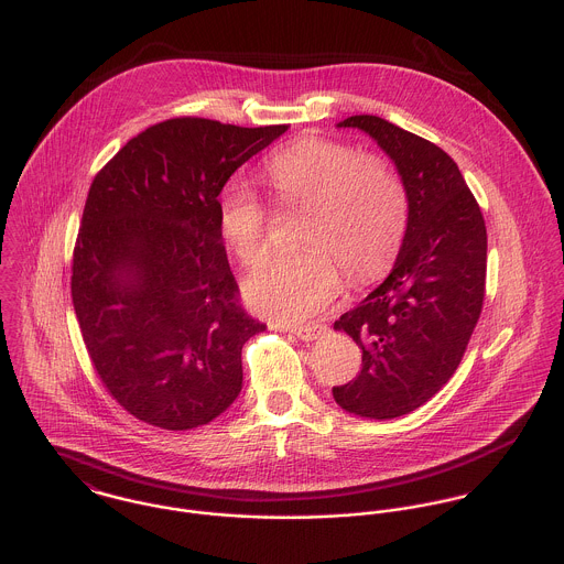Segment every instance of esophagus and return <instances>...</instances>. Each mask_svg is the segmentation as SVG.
Masks as SVG:
<instances>
[{
	"instance_id": "esophagus-1",
	"label": "esophagus",
	"mask_w": 564,
	"mask_h": 564,
	"mask_svg": "<svg viewBox=\"0 0 564 564\" xmlns=\"http://www.w3.org/2000/svg\"><path fill=\"white\" fill-rule=\"evenodd\" d=\"M291 335H295L297 339L302 341H315L322 333H324V326L322 324H313V326H300V328H286Z\"/></svg>"
}]
</instances>
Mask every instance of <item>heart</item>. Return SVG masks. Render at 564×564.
I'll use <instances>...</instances> for the list:
<instances>
[{"instance_id":"b5f03b06","label":"heart","mask_w":564,"mask_h":564,"mask_svg":"<svg viewBox=\"0 0 564 564\" xmlns=\"http://www.w3.org/2000/svg\"><path fill=\"white\" fill-rule=\"evenodd\" d=\"M264 175L289 205H306L300 245L258 269L245 284L249 306L269 319L300 324L330 306L350 282H370L395 260L409 223V200L398 173L376 155L324 135H302L278 147ZM218 231L242 267L269 253V209L242 184L218 198Z\"/></svg>"}]
</instances>
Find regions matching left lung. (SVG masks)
Returning <instances> with one entry per match:
<instances>
[{
	"instance_id": "left-lung-1",
	"label": "left lung",
	"mask_w": 564,
	"mask_h": 564,
	"mask_svg": "<svg viewBox=\"0 0 564 564\" xmlns=\"http://www.w3.org/2000/svg\"><path fill=\"white\" fill-rule=\"evenodd\" d=\"M368 133L406 189L409 223L393 269L335 322L364 350L337 404L370 420L404 415L455 375L486 293V223L457 164L435 144L378 116L337 124Z\"/></svg>"
}]
</instances>
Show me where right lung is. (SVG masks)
Returning a JSON list of instances; mask_svg holds the SVG:
<instances>
[{
    "label": "right lung",
    "mask_w": 564,
    "mask_h": 564,
    "mask_svg": "<svg viewBox=\"0 0 564 564\" xmlns=\"http://www.w3.org/2000/svg\"><path fill=\"white\" fill-rule=\"evenodd\" d=\"M286 129L173 118L129 140L89 188L72 302L107 391L147 424H207L242 389V346L267 326L238 304L218 194Z\"/></svg>",
    "instance_id": "obj_1"
}]
</instances>
